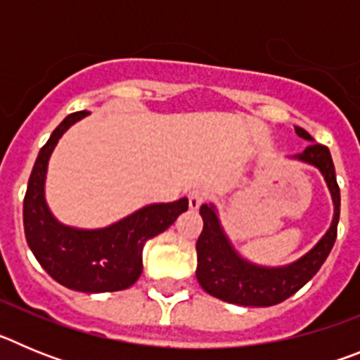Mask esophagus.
<instances>
[{"label":"esophagus","instance_id":"34e87169","mask_svg":"<svg viewBox=\"0 0 360 360\" xmlns=\"http://www.w3.org/2000/svg\"><path fill=\"white\" fill-rule=\"evenodd\" d=\"M187 198H189V209H191V211H198L203 203H205V195H203L202 191H198V189L191 191Z\"/></svg>","mask_w":360,"mask_h":360}]
</instances>
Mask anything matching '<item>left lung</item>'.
I'll return each instance as SVG.
<instances>
[{
    "label": "left lung",
    "mask_w": 360,
    "mask_h": 360,
    "mask_svg": "<svg viewBox=\"0 0 360 360\" xmlns=\"http://www.w3.org/2000/svg\"><path fill=\"white\" fill-rule=\"evenodd\" d=\"M295 133L304 141H314L303 128L295 126ZM294 158L316 165L328 184L335 209L328 232L310 252L290 265L276 269L252 265L232 249L231 241L219 225L214 205H202L200 214L203 219V229L196 241V279L203 290L212 297L240 307H272L294 295L299 288H303L326 262L335 243L337 224L341 214V191L337 186L332 155L326 146L311 142L303 153L294 155Z\"/></svg>",
    "instance_id": "1"
}]
</instances>
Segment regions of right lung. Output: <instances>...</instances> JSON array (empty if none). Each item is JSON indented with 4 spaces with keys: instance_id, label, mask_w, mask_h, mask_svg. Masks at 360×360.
Listing matches in <instances>:
<instances>
[{
    "instance_id": "obj_1",
    "label": "right lung",
    "mask_w": 360,
    "mask_h": 360,
    "mask_svg": "<svg viewBox=\"0 0 360 360\" xmlns=\"http://www.w3.org/2000/svg\"><path fill=\"white\" fill-rule=\"evenodd\" d=\"M88 115L77 111L66 117L41 148L28 178L23 200L25 236L39 265L57 283L86 294L129 288L142 274L146 241L164 232L182 212L187 198L171 203H153L104 229H73L61 225L44 200V178L49 158L63 133Z\"/></svg>"
}]
</instances>
